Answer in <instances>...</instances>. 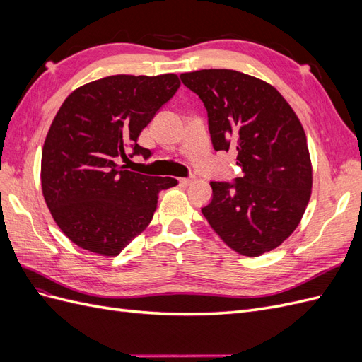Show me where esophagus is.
<instances>
[{"mask_svg":"<svg viewBox=\"0 0 362 362\" xmlns=\"http://www.w3.org/2000/svg\"><path fill=\"white\" fill-rule=\"evenodd\" d=\"M178 181H180L181 187H187V185H190L194 181V178L193 177H190V178H180Z\"/></svg>","mask_w":362,"mask_h":362,"instance_id":"obj_1","label":"esophagus"}]
</instances>
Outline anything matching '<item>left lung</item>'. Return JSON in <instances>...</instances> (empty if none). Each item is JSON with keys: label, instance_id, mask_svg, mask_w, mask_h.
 Returning <instances> with one entry per match:
<instances>
[{"label": "left lung", "instance_id": "1", "mask_svg": "<svg viewBox=\"0 0 362 362\" xmlns=\"http://www.w3.org/2000/svg\"><path fill=\"white\" fill-rule=\"evenodd\" d=\"M180 78L206 108L213 148H235L242 169L231 182H210L213 198L202 214L238 254L278 247L298 228L313 187L299 117L275 87L243 72L202 69Z\"/></svg>", "mask_w": 362, "mask_h": 362}]
</instances>
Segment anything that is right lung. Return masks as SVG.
Here are the masks:
<instances>
[{
  "mask_svg": "<svg viewBox=\"0 0 362 362\" xmlns=\"http://www.w3.org/2000/svg\"><path fill=\"white\" fill-rule=\"evenodd\" d=\"M178 75H112L74 90L54 117L42 151V193L71 242L116 257L152 221L158 193L175 178L148 177L119 158L151 151L137 144L180 87Z\"/></svg>",
  "mask_w": 362,
  "mask_h": 362,
  "instance_id": "add662e5",
  "label": "right lung"
}]
</instances>
